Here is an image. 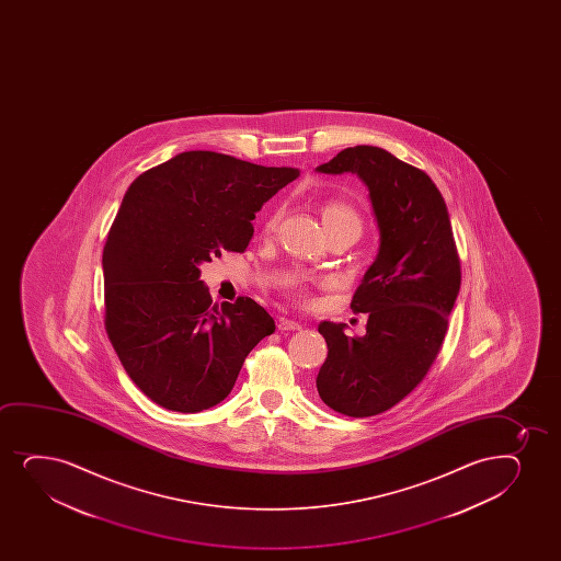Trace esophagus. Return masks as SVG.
<instances>
[{
  "label": "esophagus",
  "mask_w": 561,
  "mask_h": 561,
  "mask_svg": "<svg viewBox=\"0 0 561 561\" xmlns=\"http://www.w3.org/2000/svg\"><path fill=\"white\" fill-rule=\"evenodd\" d=\"M277 325L280 331H297V329H301V323L296 322V320H288V318H280Z\"/></svg>",
  "instance_id": "1"
}]
</instances>
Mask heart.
I'll return each instance as SVG.
<instances>
[{
  "label": "heart",
  "instance_id": "obj_1",
  "mask_svg": "<svg viewBox=\"0 0 561 561\" xmlns=\"http://www.w3.org/2000/svg\"><path fill=\"white\" fill-rule=\"evenodd\" d=\"M322 219L323 225L328 228V232L331 230H354V232L360 233V215L350 202L342 201V198H329L323 202L322 206ZM278 220H280V209H271L264 217L262 222V232L265 236L277 230Z\"/></svg>",
  "mask_w": 561,
  "mask_h": 561
}]
</instances>
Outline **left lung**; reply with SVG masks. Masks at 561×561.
Wrapping results in <instances>:
<instances>
[{"instance_id":"left-lung-1","label":"left lung","mask_w":561,"mask_h":561,"mask_svg":"<svg viewBox=\"0 0 561 561\" xmlns=\"http://www.w3.org/2000/svg\"><path fill=\"white\" fill-rule=\"evenodd\" d=\"M323 174L359 175L380 228V249L352 299L367 312L365 336L344 323L322 322L328 342L316 387L348 417L386 412L423 381L438 357L460 290V257L444 196L428 175L386 149H342Z\"/></svg>"}]
</instances>
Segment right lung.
<instances>
[{
	"label": "right lung",
	"instance_id": "right-lung-1",
	"mask_svg": "<svg viewBox=\"0 0 561 561\" xmlns=\"http://www.w3.org/2000/svg\"><path fill=\"white\" fill-rule=\"evenodd\" d=\"M299 175L185 151L138 175L103 251L104 328L130 380L172 412L225 400L275 322L251 297L213 304L201 264L245 252L254 213Z\"/></svg>",
	"mask_w": 561,
	"mask_h": 561
}]
</instances>
